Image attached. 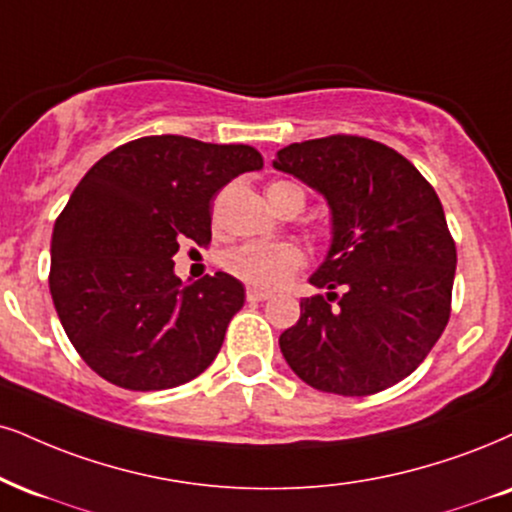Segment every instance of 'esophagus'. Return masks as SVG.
<instances>
[{"label":"esophagus","mask_w":512,"mask_h":512,"mask_svg":"<svg viewBox=\"0 0 512 512\" xmlns=\"http://www.w3.org/2000/svg\"><path fill=\"white\" fill-rule=\"evenodd\" d=\"M270 292H263V289H246V299L249 301H268L270 299Z\"/></svg>","instance_id":"34e87169"}]
</instances>
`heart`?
I'll return each instance as SVG.
<instances>
[{
    "label": "heart",
    "instance_id": "heart-1",
    "mask_svg": "<svg viewBox=\"0 0 512 512\" xmlns=\"http://www.w3.org/2000/svg\"><path fill=\"white\" fill-rule=\"evenodd\" d=\"M268 199L277 211L306 206V192L296 182L275 180L268 185ZM306 256L296 244H256L246 242L225 254V270L237 280L258 289L282 287L294 273L304 268Z\"/></svg>",
    "mask_w": 512,
    "mask_h": 512
}]
</instances>
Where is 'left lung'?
<instances>
[{"label":"left lung","mask_w":512,"mask_h":512,"mask_svg":"<svg viewBox=\"0 0 512 512\" xmlns=\"http://www.w3.org/2000/svg\"><path fill=\"white\" fill-rule=\"evenodd\" d=\"M277 170L325 194L332 246L280 349L313 389L370 396L425 361L451 318L456 242L434 187L406 156L358 135L277 151ZM339 286L342 295L333 289Z\"/></svg>","instance_id":"obj_1"}]
</instances>
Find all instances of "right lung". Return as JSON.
<instances>
[{"label":"right lung","instance_id":"right-lung-1","mask_svg":"<svg viewBox=\"0 0 512 512\" xmlns=\"http://www.w3.org/2000/svg\"><path fill=\"white\" fill-rule=\"evenodd\" d=\"M263 168L249 144L151 135L102 156L52 232L49 292L68 339L116 387L159 391L199 377L223 346L244 287L227 273L182 287L173 256L211 242V201Z\"/></svg>","mask_w":512,"mask_h":512}]
</instances>
